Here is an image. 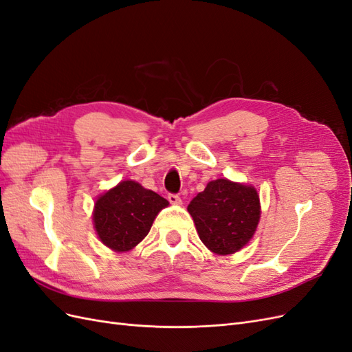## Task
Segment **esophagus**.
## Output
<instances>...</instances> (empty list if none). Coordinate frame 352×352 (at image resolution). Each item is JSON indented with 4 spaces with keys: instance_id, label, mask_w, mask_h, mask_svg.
<instances>
[{
    "instance_id": "obj_1",
    "label": "esophagus",
    "mask_w": 352,
    "mask_h": 352,
    "mask_svg": "<svg viewBox=\"0 0 352 352\" xmlns=\"http://www.w3.org/2000/svg\"><path fill=\"white\" fill-rule=\"evenodd\" d=\"M167 198L170 201V204H180V202H182V199H180V197L177 194H168Z\"/></svg>"
}]
</instances>
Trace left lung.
<instances>
[{
  "instance_id": "8db88e82",
  "label": "left lung",
  "mask_w": 352,
  "mask_h": 352,
  "mask_svg": "<svg viewBox=\"0 0 352 352\" xmlns=\"http://www.w3.org/2000/svg\"><path fill=\"white\" fill-rule=\"evenodd\" d=\"M199 239L220 255L239 251L260 220V198L252 186L212 180L188 206Z\"/></svg>"
}]
</instances>
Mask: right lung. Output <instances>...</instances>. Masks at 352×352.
<instances>
[{
  "label": "right lung",
  "mask_w": 352,
  "mask_h": 352,
  "mask_svg": "<svg viewBox=\"0 0 352 352\" xmlns=\"http://www.w3.org/2000/svg\"><path fill=\"white\" fill-rule=\"evenodd\" d=\"M168 201L133 180H124L95 202L94 225L104 245L129 251L150 232L158 211Z\"/></svg>",
  "instance_id": "obj_1"
}]
</instances>
